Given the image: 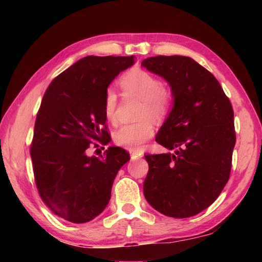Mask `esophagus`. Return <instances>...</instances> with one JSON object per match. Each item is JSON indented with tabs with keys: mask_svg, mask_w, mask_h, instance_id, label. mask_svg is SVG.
<instances>
[{
	"mask_svg": "<svg viewBox=\"0 0 262 262\" xmlns=\"http://www.w3.org/2000/svg\"><path fill=\"white\" fill-rule=\"evenodd\" d=\"M129 154H130V158L133 160H136V159L142 158V154L138 153V152H135V151H129Z\"/></svg>",
	"mask_w": 262,
	"mask_h": 262,
	"instance_id": "esophagus-1",
	"label": "esophagus"
}]
</instances>
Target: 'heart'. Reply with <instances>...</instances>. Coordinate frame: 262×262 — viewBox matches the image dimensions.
<instances>
[{
	"instance_id": "heart-1",
	"label": "heart",
	"mask_w": 262,
	"mask_h": 262,
	"mask_svg": "<svg viewBox=\"0 0 262 262\" xmlns=\"http://www.w3.org/2000/svg\"><path fill=\"white\" fill-rule=\"evenodd\" d=\"M120 85L126 96L137 97L143 100L141 117L154 120L163 119L171 104V92L164 88L163 82L158 76L141 69L132 70L120 80ZM118 94L114 88H109L104 93L103 109L108 120L117 118ZM154 135L153 122L149 119L121 125L115 133V141L118 145L130 151H138L147 140Z\"/></svg>"
}]
</instances>
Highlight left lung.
I'll use <instances>...</instances> for the list:
<instances>
[{
  "instance_id": "8db88e82",
  "label": "left lung",
  "mask_w": 262,
  "mask_h": 262,
  "mask_svg": "<svg viewBox=\"0 0 262 262\" xmlns=\"http://www.w3.org/2000/svg\"><path fill=\"white\" fill-rule=\"evenodd\" d=\"M142 66L163 77L173 98L155 137L173 152L145 155L144 196L165 216H194L229 181L236 140L232 104L215 76L190 57L160 55L144 59Z\"/></svg>"
}]
</instances>
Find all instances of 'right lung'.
Listing matches in <instances>:
<instances>
[{
    "label": "right lung",
    "mask_w": 262,
    "mask_h": 262,
    "mask_svg": "<svg viewBox=\"0 0 262 262\" xmlns=\"http://www.w3.org/2000/svg\"><path fill=\"white\" fill-rule=\"evenodd\" d=\"M134 63V56H86L55 77L43 94L30 155L39 194L60 219L80 224L101 214L117 173L130 159L118 146L98 158L89 157L88 148L111 141L104 93Z\"/></svg>",
    "instance_id": "add662e5"
}]
</instances>
